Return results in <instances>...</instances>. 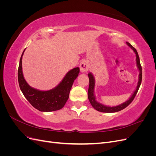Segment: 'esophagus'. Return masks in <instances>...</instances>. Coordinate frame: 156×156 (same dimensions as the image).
<instances>
[{"mask_svg": "<svg viewBox=\"0 0 156 156\" xmlns=\"http://www.w3.org/2000/svg\"><path fill=\"white\" fill-rule=\"evenodd\" d=\"M79 68H80V69H81V72H87L89 69V64L88 62H87V61L84 60V61H83V62L80 63Z\"/></svg>", "mask_w": 156, "mask_h": 156, "instance_id": "obj_1", "label": "esophagus"}]
</instances>
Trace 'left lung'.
<instances>
[{
  "instance_id": "obj_1",
  "label": "left lung",
  "mask_w": 156,
  "mask_h": 156,
  "mask_svg": "<svg viewBox=\"0 0 156 156\" xmlns=\"http://www.w3.org/2000/svg\"><path fill=\"white\" fill-rule=\"evenodd\" d=\"M126 44L129 46V48L133 50L135 52V53L136 55V65H137V67L139 69V82L137 84V87H136V88L135 90L134 93L133 94V95L131 96V97L129 99V100H127L125 103H122V104L118 105L116 107H107L105 106L101 103H99L98 102L96 101L95 96H94V86H95V80H94L93 75L90 73H88V78H89V87H88V100L90 102L92 106L95 108L96 110L100 111V112H115L120 111L122 109H124L126 107L128 106L130 103L133 101L134 100V98L136 96V93H137L139 88L140 87V85L141 84V81H142V67H141V65L140 63V59H139V56L138 55L137 51L133 48L129 42H126Z\"/></svg>"
}]
</instances>
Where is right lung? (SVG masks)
Instances as JSON below:
<instances>
[{"instance_id": "right-lung-1", "label": "right lung", "mask_w": 156, "mask_h": 156, "mask_svg": "<svg viewBox=\"0 0 156 156\" xmlns=\"http://www.w3.org/2000/svg\"><path fill=\"white\" fill-rule=\"evenodd\" d=\"M24 51L21 56L18 68L19 85L23 95L33 107L40 111L51 112L61 109L68 100L71 88L79 75V68L71 69L55 88L48 91L38 90L30 87L23 77L22 56Z\"/></svg>"}]
</instances>
